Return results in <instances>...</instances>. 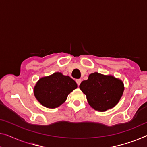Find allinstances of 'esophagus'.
<instances>
[{
	"instance_id": "34e87169",
	"label": "esophagus",
	"mask_w": 147,
	"mask_h": 147,
	"mask_svg": "<svg viewBox=\"0 0 147 147\" xmlns=\"http://www.w3.org/2000/svg\"><path fill=\"white\" fill-rule=\"evenodd\" d=\"M81 81H82V80H81V79H76V84H78V86H79V85H80V84L81 83Z\"/></svg>"
}]
</instances>
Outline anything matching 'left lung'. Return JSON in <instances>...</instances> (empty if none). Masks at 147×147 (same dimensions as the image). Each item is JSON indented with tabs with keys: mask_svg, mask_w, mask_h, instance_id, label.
Returning <instances> with one entry per match:
<instances>
[{
	"mask_svg": "<svg viewBox=\"0 0 147 147\" xmlns=\"http://www.w3.org/2000/svg\"><path fill=\"white\" fill-rule=\"evenodd\" d=\"M80 89L86 95L90 106L100 111L114 107L122 96L123 83L112 76L98 73L90 74L88 79L83 80Z\"/></svg>",
	"mask_w": 147,
	"mask_h": 147,
	"instance_id": "obj_1",
	"label": "left lung"
}]
</instances>
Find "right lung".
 Wrapping results in <instances>:
<instances>
[{"label": "right lung", "mask_w": 147, "mask_h": 147, "mask_svg": "<svg viewBox=\"0 0 147 147\" xmlns=\"http://www.w3.org/2000/svg\"><path fill=\"white\" fill-rule=\"evenodd\" d=\"M76 88V82L69 76L55 73L39 80L34 88V95L43 106L55 108L64 103Z\"/></svg>", "instance_id": "obj_1"}]
</instances>
